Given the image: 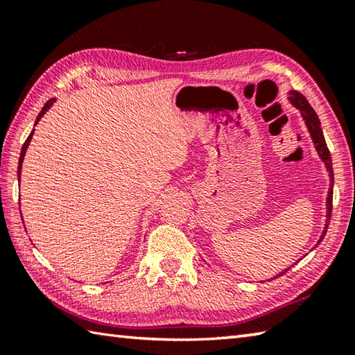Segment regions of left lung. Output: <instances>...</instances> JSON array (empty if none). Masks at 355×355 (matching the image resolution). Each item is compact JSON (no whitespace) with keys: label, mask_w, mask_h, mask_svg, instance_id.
<instances>
[{"label":"left lung","mask_w":355,"mask_h":355,"mask_svg":"<svg viewBox=\"0 0 355 355\" xmlns=\"http://www.w3.org/2000/svg\"><path fill=\"white\" fill-rule=\"evenodd\" d=\"M288 100L291 101L293 106H296L297 110L300 111V116H302L305 125H307L309 128V133L311 136V139H313V144L316 147V152L320 155V158L322 159V163L326 164V169L329 172V177H330V188H329V194H327V214H326V227H324V232L320 238V244L322 241L324 235H326L327 232V227H329V222H330V214H332V197H334V189H332V184H334V169H332V158H330V152L327 148V144L326 139H324V135H322V130H321V122L320 119H318V114L315 112L313 107L310 106V103L307 101V98L304 97L302 94L297 92V91H290V97ZM290 269V268H288ZM288 269H285L284 272H280L279 275H284ZM279 275H275V277H279Z\"/></svg>","instance_id":"left-lung-1"}]
</instances>
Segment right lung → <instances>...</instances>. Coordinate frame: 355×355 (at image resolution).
<instances>
[{
	"label": "right lung",
	"mask_w": 355,
	"mask_h": 355,
	"mask_svg": "<svg viewBox=\"0 0 355 355\" xmlns=\"http://www.w3.org/2000/svg\"><path fill=\"white\" fill-rule=\"evenodd\" d=\"M56 101V98H51V100H48L46 103H45V106L42 107V111L39 112V116H37V119H35V123L34 125H37V122L39 120L42 119V116H44V114L50 110V107L53 106V103H55ZM33 135H34V130L31 131V135L28 136V139L25 141V144H23V147H21V153H20V159H19V182H20V175H21V163H23V159H25V153H26V148H28V146H29V142H31V139H33Z\"/></svg>",
	"instance_id": "1"
}]
</instances>
